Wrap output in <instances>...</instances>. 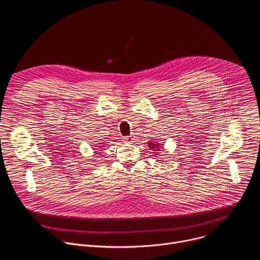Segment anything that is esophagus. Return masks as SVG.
Here are the masks:
<instances>
[{
    "label": "esophagus",
    "instance_id": "34e87169",
    "mask_svg": "<svg viewBox=\"0 0 260 260\" xmlns=\"http://www.w3.org/2000/svg\"><path fill=\"white\" fill-rule=\"evenodd\" d=\"M123 141H124L125 143H133V142L135 141V139H134L133 136H127V137H124V138H123Z\"/></svg>",
    "mask_w": 260,
    "mask_h": 260
}]
</instances>
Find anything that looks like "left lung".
<instances>
[{
	"instance_id": "left-lung-1",
	"label": "left lung",
	"mask_w": 260,
	"mask_h": 260,
	"mask_svg": "<svg viewBox=\"0 0 260 260\" xmlns=\"http://www.w3.org/2000/svg\"><path fill=\"white\" fill-rule=\"evenodd\" d=\"M158 145L159 144H157V143H148V146L150 147V149H156V151H159Z\"/></svg>"
}]
</instances>
